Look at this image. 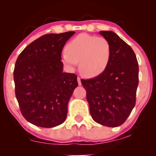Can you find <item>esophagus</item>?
Returning a JSON list of instances; mask_svg holds the SVG:
<instances>
[{
    "label": "esophagus",
    "instance_id": "34e87169",
    "mask_svg": "<svg viewBox=\"0 0 156 156\" xmlns=\"http://www.w3.org/2000/svg\"><path fill=\"white\" fill-rule=\"evenodd\" d=\"M77 82H78V84H79V85H80V86H81V85H82V82H81V78L80 77H77Z\"/></svg>",
    "mask_w": 156,
    "mask_h": 156
}]
</instances>
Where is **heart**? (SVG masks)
<instances>
[{
  "mask_svg": "<svg viewBox=\"0 0 156 156\" xmlns=\"http://www.w3.org/2000/svg\"><path fill=\"white\" fill-rule=\"evenodd\" d=\"M62 61L69 70L80 62L81 72L87 77H94L105 71L112 56L109 42L103 37L80 34L68 42Z\"/></svg>",
  "mask_w": 156,
  "mask_h": 156,
  "instance_id": "b5f03b06",
  "label": "heart"
}]
</instances>
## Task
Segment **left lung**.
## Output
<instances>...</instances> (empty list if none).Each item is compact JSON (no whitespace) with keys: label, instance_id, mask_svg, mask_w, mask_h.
<instances>
[{"label":"left lung","instance_id":"1","mask_svg":"<svg viewBox=\"0 0 156 156\" xmlns=\"http://www.w3.org/2000/svg\"><path fill=\"white\" fill-rule=\"evenodd\" d=\"M99 33L109 42L112 56L103 73L81 80L94 121L108 127L123 124L136 104L138 64L132 48L112 31Z\"/></svg>","mask_w":156,"mask_h":156}]
</instances>
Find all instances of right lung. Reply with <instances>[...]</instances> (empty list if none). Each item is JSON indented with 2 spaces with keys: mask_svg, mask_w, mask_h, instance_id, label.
I'll list each match as a JSON object with an SVG mask.
<instances>
[{
  "mask_svg": "<svg viewBox=\"0 0 156 156\" xmlns=\"http://www.w3.org/2000/svg\"><path fill=\"white\" fill-rule=\"evenodd\" d=\"M74 33L42 35L17 59L13 72L16 99L23 117L37 126L55 127L67 117L68 102L78 82L75 74L63 72L61 54Z\"/></svg>",
  "mask_w": 156,
  "mask_h": 156,
  "instance_id": "1",
  "label": "right lung"
}]
</instances>
